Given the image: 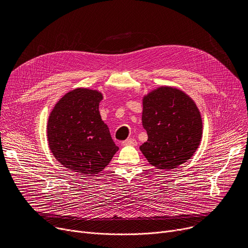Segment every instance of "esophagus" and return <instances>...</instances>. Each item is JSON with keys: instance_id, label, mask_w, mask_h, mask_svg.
Masks as SVG:
<instances>
[{"instance_id": "obj_1", "label": "esophagus", "mask_w": 248, "mask_h": 248, "mask_svg": "<svg viewBox=\"0 0 248 248\" xmlns=\"http://www.w3.org/2000/svg\"><path fill=\"white\" fill-rule=\"evenodd\" d=\"M138 141L135 139H126L125 140L123 141V145L124 146H137Z\"/></svg>"}]
</instances>
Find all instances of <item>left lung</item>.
Returning <instances> with one entry per match:
<instances>
[{
    "mask_svg": "<svg viewBox=\"0 0 248 248\" xmlns=\"http://www.w3.org/2000/svg\"><path fill=\"white\" fill-rule=\"evenodd\" d=\"M142 126L148 140L140 150L157 169L170 170L189 160L202 138V119L183 91L163 86L142 99Z\"/></svg>",
    "mask_w": 248,
    "mask_h": 248,
    "instance_id": "left-lung-1",
    "label": "left lung"
}]
</instances>
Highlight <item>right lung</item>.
<instances>
[{
	"label": "right lung",
	"mask_w": 248,
	"mask_h": 248,
	"mask_svg": "<svg viewBox=\"0 0 248 248\" xmlns=\"http://www.w3.org/2000/svg\"><path fill=\"white\" fill-rule=\"evenodd\" d=\"M102 94L76 88L65 94L52 109L47 138L54 158L81 175H93L106 168L119 151L99 114Z\"/></svg>",
	"instance_id": "right-lung-1"
}]
</instances>
